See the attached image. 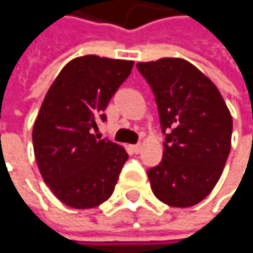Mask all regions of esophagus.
<instances>
[{"label": "esophagus", "mask_w": 253, "mask_h": 253, "mask_svg": "<svg viewBox=\"0 0 253 253\" xmlns=\"http://www.w3.org/2000/svg\"><path fill=\"white\" fill-rule=\"evenodd\" d=\"M141 149H142V145H141V144H135V145H132V150H133L135 153H139V152H141Z\"/></svg>", "instance_id": "obj_1"}]
</instances>
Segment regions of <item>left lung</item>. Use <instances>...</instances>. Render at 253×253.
I'll return each instance as SVG.
<instances>
[{"mask_svg": "<svg viewBox=\"0 0 253 253\" xmlns=\"http://www.w3.org/2000/svg\"><path fill=\"white\" fill-rule=\"evenodd\" d=\"M150 84L165 136L162 161L147 171L155 196L174 208L205 199L231 150L232 117L215 84L183 59L136 65Z\"/></svg>", "mask_w": 253, "mask_h": 253, "instance_id": "1", "label": "left lung"}]
</instances>
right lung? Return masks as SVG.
I'll use <instances>...</instances> for the list:
<instances>
[{
  "instance_id": "right-lung-1",
  "label": "right lung",
  "mask_w": 253,
  "mask_h": 253,
  "mask_svg": "<svg viewBox=\"0 0 253 253\" xmlns=\"http://www.w3.org/2000/svg\"><path fill=\"white\" fill-rule=\"evenodd\" d=\"M133 62L83 56L63 66L48 89L33 127L39 171L54 196L76 210L108 200L129 155L94 135L104 109Z\"/></svg>"
}]
</instances>
